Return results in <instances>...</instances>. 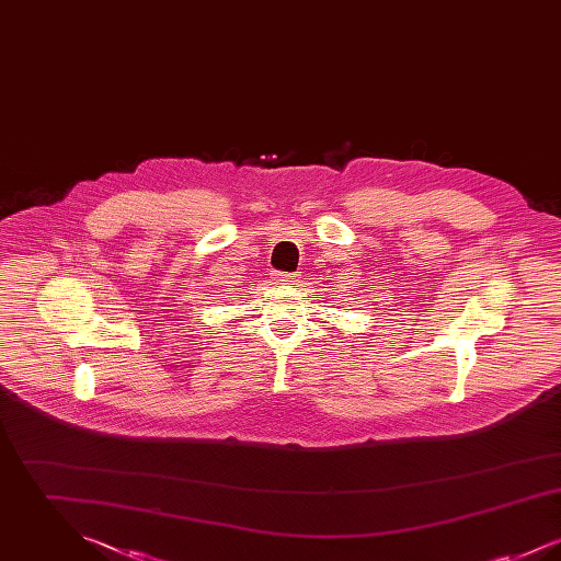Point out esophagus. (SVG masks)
<instances>
[{
    "instance_id": "esophagus-1",
    "label": "esophagus",
    "mask_w": 561,
    "mask_h": 561,
    "mask_svg": "<svg viewBox=\"0 0 561 561\" xmlns=\"http://www.w3.org/2000/svg\"><path fill=\"white\" fill-rule=\"evenodd\" d=\"M273 277H275L277 282H294V277H296V275H294V273H282V271H275V273H273Z\"/></svg>"
}]
</instances>
